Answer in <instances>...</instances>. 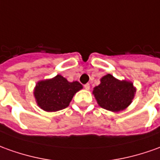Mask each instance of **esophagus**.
<instances>
[{
	"label": "esophagus",
	"instance_id": "esophagus-1",
	"mask_svg": "<svg viewBox=\"0 0 160 160\" xmlns=\"http://www.w3.org/2000/svg\"><path fill=\"white\" fill-rule=\"evenodd\" d=\"M90 83H86V84H84V89L87 90V91H89L90 90Z\"/></svg>",
	"mask_w": 160,
	"mask_h": 160
}]
</instances>
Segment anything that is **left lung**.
I'll list each match as a JSON object with an SVG mask.
<instances>
[{
	"instance_id": "1",
	"label": "left lung",
	"mask_w": 160,
	"mask_h": 160,
	"mask_svg": "<svg viewBox=\"0 0 160 160\" xmlns=\"http://www.w3.org/2000/svg\"><path fill=\"white\" fill-rule=\"evenodd\" d=\"M136 87L127 80H119L111 74L103 76L100 83L94 87L92 94L100 107L112 112L124 111L132 103Z\"/></svg>"
}]
</instances>
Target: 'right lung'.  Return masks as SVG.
<instances>
[{"label":"right lung","mask_w":160,"mask_h":160,"mask_svg":"<svg viewBox=\"0 0 160 160\" xmlns=\"http://www.w3.org/2000/svg\"><path fill=\"white\" fill-rule=\"evenodd\" d=\"M82 89L78 81L69 82L61 75L36 82L34 97L37 105L45 112H53L65 109L74 95Z\"/></svg>","instance_id":"obj_1"}]
</instances>
